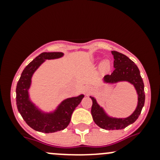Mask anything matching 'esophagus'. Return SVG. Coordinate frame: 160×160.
Masks as SVG:
<instances>
[{"label":"esophagus","mask_w":160,"mask_h":160,"mask_svg":"<svg viewBox=\"0 0 160 160\" xmlns=\"http://www.w3.org/2000/svg\"><path fill=\"white\" fill-rule=\"evenodd\" d=\"M85 90H86L87 94L89 95L90 93H92L93 92V88L90 86H87L86 88H85Z\"/></svg>","instance_id":"1"}]
</instances>
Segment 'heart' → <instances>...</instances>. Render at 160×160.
<instances>
[{"label": "heart", "mask_w": 160, "mask_h": 160, "mask_svg": "<svg viewBox=\"0 0 160 160\" xmlns=\"http://www.w3.org/2000/svg\"><path fill=\"white\" fill-rule=\"evenodd\" d=\"M101 69L103 72H108L110 70V63L108 61H104L101 64Z\"/></svg>", "instance_id": "obj_1"}]
</instances>
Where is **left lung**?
Segmentation results:
<instances>
[{
  "mask_svg": "<svg viewBox=\"0 0 160 160\" xmlns=\"http://www.w3.org/2000/svg\"><path fill=\"white\" fill-rule=\"evenodd\" d=\"M111 53L114 56V70L111 75H106L104 80L107 83L128 81L133 84L138 93V105L129 117L126 118H112L104 113V110L98 104L96 100L93 97H90L93 101L91 114L95 124L100 128L106 130H118L123 129L134 123L141 114L145 104L144 83L140 75V71L133 61L125 55L117 51H112Z\"/></svg>",
  "mask_w": 160,
  "mask_h": 160,
  "instance_id": "8db88e82",
  "label": "left lung"
}]
</instances>
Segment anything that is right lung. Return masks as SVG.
Instances as JSON below:
<instances>
[{
    "mask_svg": "<svg viewBox=\"0 0 160 160\" xmlns=\"http://www.w3.org/2000/svg\"><path fill=\"white\" fill-rule=\"evenodd\" d=\"M63 56L62 52H42L32 61L22 72L16 88V104L22 117L34 130L44 133H52L63 130L70 122L71 115L80 104L84 96L65 100L52 114L42 113L28 98V90L31 84L32 74L45 59H57Z\"/></svg>",
    "mask_w": 160,
    "mask_h": 160,
    "instance_id": "add662e5",
    "label": "right lung"
}]
</instances>
